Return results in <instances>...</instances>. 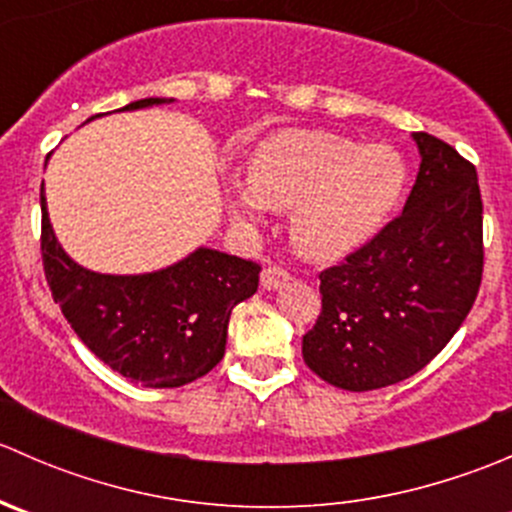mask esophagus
Here are the masks:
<instances>
[{"instance_id":"1","label":"esophagus","mask_w":512,"mask_h":512,"mask_svg":"<svg viewBox=\"0 0 512 512\" xmlns=\"http://www.w3.org/2000/svg\"><path fill=\"white\" fill-rule=\"evenodd\" d=\"M260 282L265 289H280L285 282H289V275H287V270H282V267L267 265L265 270H262Z\"/></svg>"}]
</instances>
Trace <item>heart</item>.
Instances as JSON below:
<instances>
[{
  "instance_id": "obj_1",
  "label": "heart",
  "mask_w": 512,
  "mask_h": 512,
  "mask_svg": "<svg viewBox=\"0 0 512 512\" xmlns=\"http://www.w3.org/2000/svg\"><path fill=\"white\" fill-rule=\"evenodd\" d=\"M406 178L404 156L384 143L285 131L257 148L247 183L230 185V205L242 223H260L265 208L294 210L297 250L327 262L354 252L384 227Z\"/></svg>"
}]
</instances>
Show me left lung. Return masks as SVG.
Masks as SVG:
<instances>
[{"instance_id": "8db88e82", "label": "left lung", "mask_w": 512, "mask_h": 512, "mask_svg": "<svg viewBox=\"0 0 512 512\" xmlns=\"http://www.w3.org/2000/svg\"><path fill=\"white\" fill-rule=\"evenodd\" d=\"M404 213L319 275L322 312L302 337L304 364L344 391L421 371L471 312L483 277L476 165L428 133Z\"/></svg>"}]
</instances>
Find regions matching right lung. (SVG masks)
Instances as JSON below:
<instances>
[{
	"label": "right lung",
	"mask_w": 512,
	"mask_h": 512,
	"mask_svg": "<svg viewBox=\"0 0 512 512\" xmlns=\"http://www.w3.org/2000/svg\"><path fill=\"white\" fill-rule=\"evenodd\" d=\"M158 103L165 98H141L121 111ZM41 260L51 297L81 342L103 364L148 389H175L208 374L225 356L232 307L252 297L260 282L257 262L210 247L146 275L86 270L61 250L44 188Z\"/></svg>",
	"instance_id": "add662e5"
}]
</instances>
